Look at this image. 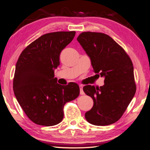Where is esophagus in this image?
<instances>
[{"label":"esophagus","mask_w":150,"mask_h":150,"mask_svg":"<svg viewBox=\"0 0 150 150\" xmlns=\"http://www.w3.org/2000/svg\"><path fill=\"white\" fill-rule=\"evenodd\" d=\"M79 89H80V94L83 95L84 92H83V86H82V85H79Z\"/></svg>","instance_id":"34e87169"}]
</instances>
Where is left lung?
<instances>
[{
  "instance_id": "left-lung-1",
  "label": "left lung",
  "mask_w": 150,
  "mask_h": 150,
  "mask_svg": "<svg viewBox=\"0 0 150 150\" xmlns=\"http://www.w3.org/2000/svg\"><path fill=\"white\" fill-rule=\"evenodd\" d=\"M77 41L90 58L95 73L104 77V85H88L84 92L92 98L93 106L86 112L89 123L105 126L118 121L136 91L132 61L123 48L103 33H80Z\"/></svg>"
}]
</instances>
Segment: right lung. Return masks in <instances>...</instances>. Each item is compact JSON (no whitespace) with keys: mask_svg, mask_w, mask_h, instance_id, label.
Instances as JSON below:
<instances>
[{"mask_svg":"<svg viewBox=\"0 0 150 150\" xmlns=\"http://www.w3.org/2000/svg\"><path fill=\"white\" fill-rule=\"evenodd\" d=\"M75 35V31L46 33L27 46L18 59L13 91L24 112L35 124H59L64 117V104L79 95L77 83L61 86L54 77L60 54Z\"/></svg>","mask_w":150,"mask_h":150,"instance_id":"right-lung-1","label":"right lung"}]
</instances>
